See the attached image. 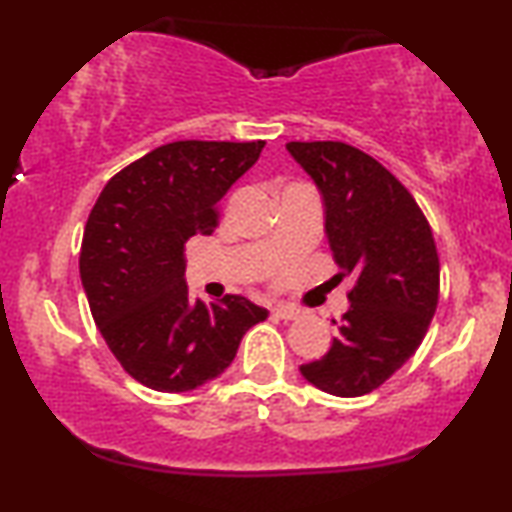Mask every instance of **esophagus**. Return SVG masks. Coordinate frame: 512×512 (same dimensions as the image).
<instances>
[{
    "mask_svg": "<svg viewBox=\"0 0 512 512\" xmlns=\"http://www.w3.org/2000/svg\"><path fill=\"white\" fill-rule=\"evenodd\" d=\"M272 312H275L279 319H286V321H289V319H296L298 314H300L298 307H293V305H284V303H282V305H275V307H272Z\"/></svg>",
    "mask_w": 512,
    "mask_h": 512,
    "instance_id": "obj_1",
    "label": "esophagus"
}]
</instances>
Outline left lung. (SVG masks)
<instances>
[{"instance_id": "1", "label": "left lung", "mask_w": 512, "mask_h": 512, "mask_svg": "<svg viewBox=\"0 0 512 512\" xmlns=\"http://www.w3.org/2000/svg\"><path fill=\"white\" fill-rule=\"evenodd\" d=\"M286 149L324 195L328 244L342 270L335 277H354L331 349L300 373L326 394H370L417 352L436 314L440 263L431 226L408 188L356 146Z\"/></svg>"}]
</instances>
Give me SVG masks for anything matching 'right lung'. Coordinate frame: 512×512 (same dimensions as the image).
Segmentation results:
<instances>
[{
    "instance_id": "obj_1",
    "label": "right lung",
    "mask_w": 512,
    "mask_h": 512,
    "mask_svg": "<svg viewBox=\"0 0 512 512\" xmlns=\"http://www.w3.org/2000/svg\"><path fill=\"white\" fill-rule=\"evenodd\" d=\"M265 142H172L123 167L83 230L79 270L90 312L125 373L179 394L219 377L268 310L244 296L191 300L186 242L212 235L219 202Z\"/></svg>"
}]
</instances>
